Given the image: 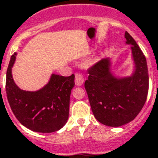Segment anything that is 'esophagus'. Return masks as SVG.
<instances>
[{"label": "esophagus", "instance_id": "esophagus-1", "mask_svg": "<svg viewBox=\"0 0 158 158\" xmlns=\"http://www.w3.org/2000/svg\"><path fill=\"white\" fill-rule=\"evenodd\" d=\"M84 77L81 74L79 73H76L75 74V79H74V82H75V84L77 86H81L82 84H84Z\"/></svg>", "mask_w": 158, "mask_h": 158}]
</instances>
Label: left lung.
<instances>
[{"instance_id": "obj_1", "label": "left lung", "mask_w": 158, "mask_h": 158, "mask_svg": "<svg viewBox=\"0 0 158 158\" xmlns=\"http://www.w3.org/2000/svg\"><path fill=\"white\" fill-rule=\"evenodd\" d=\"M126 44L132 45L133 71L119 77L112 71L111 59H103L89 69L84 83L95 118L109 127H120L135 118L147 100L148 70L146 58L132 36L125 32Z\"/></svg>"}]
</instances>
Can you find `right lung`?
<instances>
[{
  "instance_id": "obj_1",
  "label": "right lung",
  "mask_w": 158,
  "mask_h": 158,
  "mask_svg": "<svg viewBox=\"0 0 158 158\" xmlns=\"http://www.w3.org/2000/svg\"><path fill=\"white\" fill-rule=\"evenodd\" d=\"M16 53L10 58L6 81L7 99L15 118L34 132L48 133L62 128L69 118L74 74L64 77L52 74L44 87L36 91H26L18 87L12 77Z\"/></svg>"
}]
</instances>
